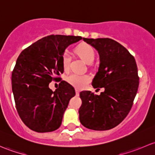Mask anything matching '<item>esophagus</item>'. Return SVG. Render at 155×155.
Instances as JSON below:
<instances>
[{"instance_id": "34e87169", "label": "esophagus", "mask_w": 155, "mask_h": 155, "mask_svg": "<svg viewBox=\"0 0 155 155\" xmlns=\"http://www.w3.org/2000/svg\"><path fill=\"white\" fill-rule=\"evenodd\" d=\"M76 94H79V89L76 88Z\"/></svg>"}]
</instances>
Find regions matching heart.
<instances>
[{"instance_id":"b5f03b06","label":"heart","mask_w":155,"mask_h":155,"mask_svg":"<svg viewBox=\"0 0 155 155\" xmlns=\"http://www.w3.org/2000/svg\"><path fill=\"white\" fill-rule=\"evenodd\" d=\"M77 54L87 64H91L95 58L94 48L87 43H81L76 48ZM70 56L68 51H65L62 54V64L65 71H68L70 67ZM67 82L70 85L76 88L81 89L85 87L90 82V77L85 74H77L72 73L66 78Z\"/></svg>"}]
</instances>
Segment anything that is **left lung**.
Wrapping results in <instances>:
<instances>
[{
  "label": "left lung",
  "instance_id": "1",
  "mask_svg": "<svg viewBox=\"0 0 155 155\" xmlns=\"http://www.w3.org/2000/svg\"><path fill=\"white\" fill-rule=\"evenodd\" d=\"M83 40L97 50L100 66L92 85L104 87L100 95L80 92L81 124L94 130H107L120 124L129 113L139 87L137 63L122 45L109 38Z\"/></svg>",
  "mask_w": 155,
  "mask_h": 155
}]
</instances>
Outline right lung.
I'll return each mask as SVG.
<instances>
[{"mask_svg":"<svg viewBox=\"0 0 155 155\" xmlns=\"http://www.w3.org/2000/svg\"><path fill=\"white\" fill-rule=\"evenodd\" d=\"M82 37L49 35L23 50L12 73V90L21 121L37 133L51 132L61 124L74 87L61 81L52 91L48 84L64 73L62 54Z\"/></svg>","mask_w":155,"mask_h":155,"instance_id":"obj_1","label":"right lung"}]
</instances>
